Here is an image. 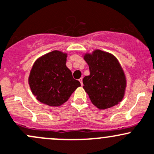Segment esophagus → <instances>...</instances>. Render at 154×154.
I'll return each mask as SVG.
<instances>
[{
    "mask_svg": "<svg viewBox=\"0 0 154 154\" xmlns=\"http://www.w3.org/2000/svg\"><path fill=\"white\" fill-rule=\"evenodd\" d=\"M79 82H80L81 85H82H82H83V82H82V78H81V79H79Z\"/></svg>",
    "mask_w": 154,
    "mask_h": 154,
    "instance_id": "34e87169",
    "label": "esophagus"
}]
</instances>
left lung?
Masks as SVG:
<instances>
[{
  "mask_svg": "<svg viewBox=\"0 0 154 154\" xmlns=\"http://www.w3.org/2000/svg\"><path fill=\"white\" fill-rule=\"evenodd\" d=\"M90 75L83 79V88L92 104L99 110L117 105L122 101L127 87L126 75L119 60L101 50L83 54Z\"/></svg>",
  "mask_w": 154,
  "mask_h": 154,
  "instance_id": "8db88e82",
  "label": "left lung"
}]
</instances>
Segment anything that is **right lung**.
Wrapping results in <instances>:
<instances>
[{
  "instance_id": "1",
  "label": "right lung",
  "mask_w": 154,
  "mask_h": 154,
  "mask_svg": "<svg viewBox=\"0 0 154 154\" xmlns=\"http://www.w3.org/2000/svg\"><path fill=\"white\" fill-rule=\"evenodd\" d=\"M66 58L67 53L53 50L35 61L28 82L38 101L50 107H59L81 86L66 66Z\"/></svg>"
}]
</instances>
